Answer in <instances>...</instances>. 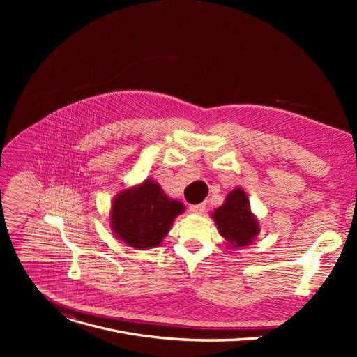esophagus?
<instances>
[{
  "label": "esophagus",
  "instance_id": "1",
  "mask_svg": "<svg viewBox=\"0 0 357 357\" xmlns=\"http://www.w3.org/2000/svg\"><path fill=\"white\" fill-rule=\"evenodd\" d=\"M203 211H205V203H199V205L189 206V212L193 215H200Z\"/></svg>",
  "mask_w": 357,
  "mask_h": 357
}]
</instances>
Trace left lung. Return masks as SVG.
<instances>
[{
  "label": "left lung",
  "instance_id": "left-lung-1",
  "mask_svg": "<svg viewBox=\"0 0 357 357\" xmlns=\"http://www.w3.org/2000/svg\"><path fill=\"white\" fill-rule=\"evenodd\" d=\"M211 216L229 247L244 248L260 233L259 219L251 212L248 197L241 188H234Z\"/></svg>",
  "mask_w": 357,
  "mask_h": 357
}]
</instances>
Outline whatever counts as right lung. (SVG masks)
I'll return each mask as SVG.
<instances>
[{
  "mask_svg": "<svg viewBox=\"0 0 357 357\" xmlns=\"http://www.w3.org/2000/svg\"><path fill=\"white\" fill-rule=\"evenodd\" d=\"M183 212V203L171 199L155 181L145 179L116 195L110 227L127 245L137 250L152 248L164 241L174 220Z\"/></svg>",
  "mask_w": 357,
  "mask_h": 357,
  "instance_id": "right-lung-1",
  "label": "right lung"
}]
</instances>
